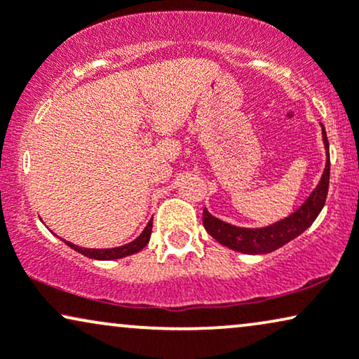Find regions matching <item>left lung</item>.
<instances>
[{"label":"left lung","mask_w":359,"mask_h":359,"mask_svg":"<svg viewBox=\"0 0 359 359\" xmlns=\"http://www.w3.org/2000/svg\"><path fill=\"white\" fill-rule=\"evenodd\" d=\"M322 125V138L327 153V161H325V170L318 184L309 194V198L302 203L292 214H288L283 219L272 222V224L264 227H239L229 222L221 221L219 217L212 216L211 212L204 208L203 211V226L208 231L209 236H212L219 244L226 245L237 252L257 255L269 254L277 250L287 242H290L299 237L302 232H305L313 224V221L322 212L327 201L328 183H330V145L327 132Z\"/></svg>","instance_id":"left-lung-1"}]
</instances>
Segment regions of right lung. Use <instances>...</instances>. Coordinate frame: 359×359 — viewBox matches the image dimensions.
<instances>
[{
	"label": "right lung",
	"mask_w": 359,
	"mask_h": 359,
	"mask_svg": "<svg viewBox=\"0 0 359 359\" xmlns=\"http://www.w3.org/2000/svg\"><path fill=\"white\" fill-rule=\"evenodd\" d=\"M151 227H153V219H150L145 229H143L142 234H140L137 239L128 242V244L118 245V248H111V249H88V248H79V245L72 244L66 239H62L69 248L77 250L79 254L86 255L88 259H95V260H115V259H123L127 255L137 254L142 250L145 245L150 242V236H151Z\"/></svg>",
	"instance_id": "right-lung-1"
}]
</instances>
